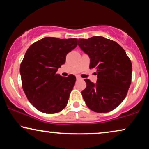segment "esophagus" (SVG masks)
Masks as SVG:
<instances>
[{
	"instance_id": "obj_1",
	"label": "esophagus",
	"mask_w": 149,
	"mask_h": 149,
	"mask_svg": "<svg viewBox=\"0 0 149 149\" xmlns=\"http://www.w3.org/2000/svg\"><path fill=\"white\" fill-rule=\"evenodd\" d=\"M76 79H77V80H82V78H80V76H76Z\"/></svg>"
}]
</instances>
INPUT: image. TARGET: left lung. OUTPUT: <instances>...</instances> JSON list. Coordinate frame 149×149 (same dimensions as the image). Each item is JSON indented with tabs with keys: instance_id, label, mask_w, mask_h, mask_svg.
Returning <instances> with one entry per match:
<instances>
[{
	"instance_id": "8db88e82",
	"label": "left lung",
	"mask_w": 149,
	"mask_h": 149,
	"mask_svg": "<svg viewBox=\"0 0 149 149\" xmlns=\"http://www.w3.org/2000/svg\"><path fill=\"white\" fill-rule=\"evenodd\" d=\"M78 45L90 58V68L97 73L96 83L84 79L83 99L95 112H110L125 98L132 82V62L119 44L104 37L79 39Z\"/></svg>"
}]
</instances>
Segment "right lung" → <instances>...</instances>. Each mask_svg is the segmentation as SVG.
I'll list each match as a JSON object with an SVG mask.
<instances>
[{"label":"right lung","mask_w":149,"mask_h":149,"mask_svg":"<svg viewBox=\"0 0 149 149\" xmlns=\"http://www.w3.org/2000/svg\"><path fill=\"white\" fill-rule=\"evenodd\" d=\"M77 39L47 37L29 47L20 65L22 88L30 103L41 112L54 114L66 107L76 82L74 75L56 73Z\"/></svg>","instance_id":"right-lung-1"}]
</instances>
